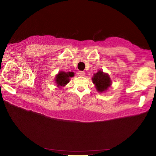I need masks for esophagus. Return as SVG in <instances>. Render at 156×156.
I'll use <instances>...</instances> for the list:
<instances>
[{
	"instance_id": "34e87169",
	"label": "esophagus",
	"mask_w": 156,
	"mask_h": 156,
	"mask_svg": "<svg viewBox=\"0 0 156 156\" xmlns=\"http://www.w3.org/2000/svg\"><path fill=\"white\" fill-rule=\"evenodd\" d=\"M78 75H79V76L83 77V76H84V75H85V72H83V71H80V72H79V73H78Z\"/></svg>"
}]
</instances>
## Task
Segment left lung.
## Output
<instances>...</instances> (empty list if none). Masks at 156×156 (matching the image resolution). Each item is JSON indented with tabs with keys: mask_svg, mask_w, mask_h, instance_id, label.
Segmentation results:
<instances>
[{
	"mask_svg": "<svg viewBox=\"0 0 156 156\" xmlns=\"http://www.w3.org/2000/svg\"><path fill=\"white\" fill-rule=\"evenodd\" d=\"M92 80L97 91L100 93H103L108 90L112 84L109 75L101 69H99L97 73L94 74Z\"/></svg>",
	"mask_w": 156,
	"mask_h": 156,
	"instance_id": "obj_1",
	"label": "left lung"
}]
</instances>
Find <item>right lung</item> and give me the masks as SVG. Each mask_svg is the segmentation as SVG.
<instances>
[{
    "instance_id": "obj_1",
    "label": "right lung",
    "mask_w": 156,
    "mask_h": 156,
    "mask_svg": "<svg viewBox=\"0 0 156 156\" xmlns=\"http://www.w3.org/2000/svg\"><path fill=\"white\" fill-rule=\"evenodd\" d=\"M74 74L73 72H65L64 71H60L55 76V81L56 86L59 88L65 87L69 82L70 78L74 77Z\"/></svg>"
}]
</instances>
